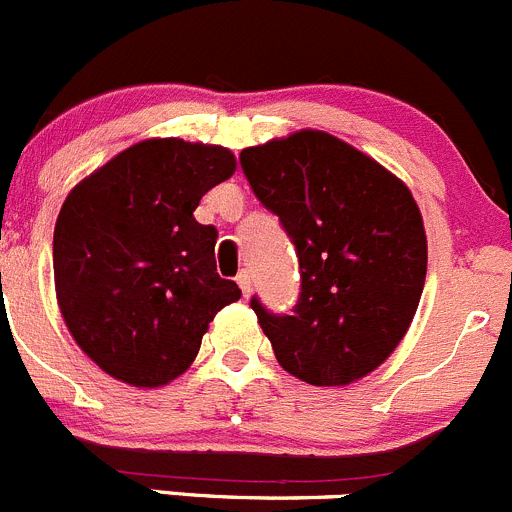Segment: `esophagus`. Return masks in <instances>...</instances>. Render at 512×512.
Listing matches in <instances>:
<instances>
[{
  "mask_svg": "<svg viewBox=\"0 0 512 512\" xmlns=\"http://www.w3.org/2000/svg\"><path fill=\"white\" fill-rule=\"evenodd\" d=\"M237 285H240L242 295H245V297H250V292H252V277H250V272H247V270H242L240 275H237Z\"/></svg>",
  "mask_w": 512,
  "mask_h": 512,
  "instance_id": "1",
  "label": "esophagus"
}]
</instances>
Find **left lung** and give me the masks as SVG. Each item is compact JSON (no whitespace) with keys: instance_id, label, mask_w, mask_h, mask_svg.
Here are the masks:
<instances>
[{"instance_id":"left-lung-1","label":"left lung","mask_w":512,"mask_h":512,"mask_svg":"<svg viewBox=\"0 0 512 512\" xmlns=\"http://www.w3.org/2000/svg\"><path fill=\"white\" fill-rule=\"evenodd\" d=\"M240 167L300 262V297L287 315L250 300L277 362L320 388L360 380L398 347L423 295L428 242L413 195L315 130L247 147Z\"/></svg>"}]
</instances>
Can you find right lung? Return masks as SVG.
Instances as JSON below:
<instances>
[{
	"instance_id": "right-lung-1",
	"label": "right lung",
	"mask_w": 512,
	"mask_h": 512,
	"mask_svg": "<svg viewBox=\"0 0 512 512\" xmlns=\"http://www.w3.org/2000/svg\"><path fill=\"white\" fill-rule=\"evenodd\" d=\"M235 172L230 150L145 140L64 200L54 285L77 345L112 377L157 388L192 365L207 325L240 287L215 265L217 227L195 210Z\"/></svg>"
}]
</instances>
